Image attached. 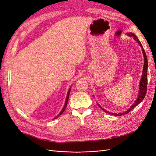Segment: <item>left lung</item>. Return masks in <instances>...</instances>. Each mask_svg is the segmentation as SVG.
<instances>
[{"label":"left lung","instance_id":"left-lung-1","mask_svg":"<svg viewBox=\"0 0 156 156\" xmlns=\"http://www.w3.org/2000/svg\"><path fill=\"white\" fill-rule=\"evenodd\" d=\"M128 36H133L134 37V39L138 42V44L140 45V46L141 47V48H142V49H143V53L144 58V63L142 78H141V79H140V84H139L140 90H139V96H138L137 99H136V100L133 103V105H132L128 110L126 111V112L119 113V114H116V113H112V112H108V113H109L110 115H114V116H122V115H124L126 114H127V113H129L131 110H133L136 105H138L139 103L143 100V99L144 98V97L146 96V91H147V83H148V60H147V56H146V53H145V51L143 49V47L142 44H141L140 41L139 40L138 37H136V36L135 34H133V33H131V32L128 33ZM98 105L100 108H101V107L100 105L98 104ZM101 109L103 110L106 112H108L107 111H106L103 109V108H101Z\"/></svg>","mask_w":156,"mask_h":156}]
</instances>
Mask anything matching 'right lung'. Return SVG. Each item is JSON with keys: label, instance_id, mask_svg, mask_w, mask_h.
<instances>
[{"label": "right lung", "instance_id": "obj_1", "mask_svg": "<svg viewBox=\"0 0 156 156\" xmlns=\"http://www.w3.org/2000/svg\"><path fill=\"white\" fill-rule=\"evenodd\" d=\"M70 90H71V89H69V90H68V94H67V98H66V103H65V105H64V107H63V108H62V111L60 112V113L59 114V115L58 116H56V118H58L60 115H61L62 114V112H64V110H65V108H66V106H67V103H68V98H69V93H70Z\"/></svg>", "mask_w": 156, "mask_h": 156}]
</instances>
